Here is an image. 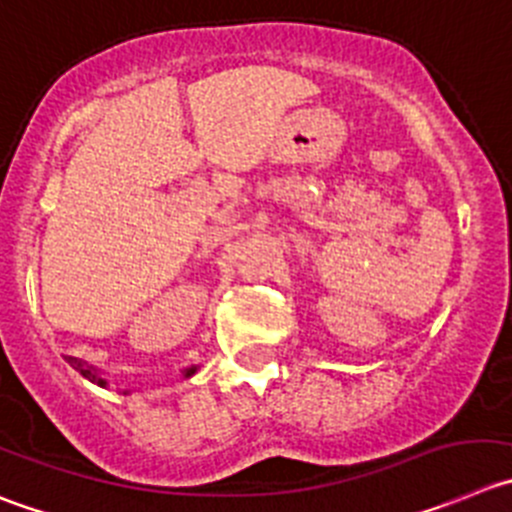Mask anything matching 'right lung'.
<instances>
[{"instance_id":"1","label":"right lung","mask_w":512,"mask_h":512,"mask_svg":"<svg viewBox=\"0 0 512 512\" xmlns=\"http://www.w3.org/2000/svg\"><path fill=\"white\" fill-rule=\"evenodd\" d=\"M68 364H70V366H75V369H78V371H80V374H83V376H85V379H90V381H95V384L105 386V381H103V379H100V376H98V374H95V371H93V369H88V366H83V364H80L78 358L68 356ZM194 371H197V369H194V366H191V369H186V374H184V376H191V374H194Z\"/></svg>"}]
</instances>
